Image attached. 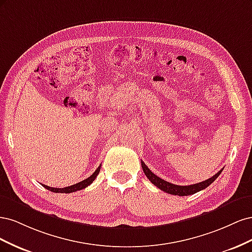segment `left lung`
<instances>
[{"label": "left lung", "mask_w": 252, "mask_h": 252, "mask_svg": "<svg viewBox=\"0 0 252 252\" xmlns=\"http://www.w3.org/2000/svg\"><path fill=\"white\" fill-rule=\"evenodd\" d=\"M142 164V168L143 171L146 175L147 179L154 184L155 186H157L158 189L163 190V191L167 192V193H170V194H174V195H181V196H184V195H190V194H193L201 191V190L205 189L206 187H208L211 183L215 182V180L219 177L220 174V172L223 171V169H220L218 173H216L213 177H211L210 179L203 181L201 183H197V184H193V185H188V186H179V185H174L171 184L169 182H166L163 179L158 178V175H156L154 172H152L148 167L145 165V163L143 161H141Z\"/></svg>", "instance_id": "8db88e82"}]
</instances>
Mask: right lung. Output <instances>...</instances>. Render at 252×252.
Here are the masks:
<instances>
[{
    "label": "right lung",
    "instance_id": "right-lung-1",
    "mask_svg": "<svg viewBox=\"0 0 252 252\" xmlns=\"http://www.w3.org/2000/svg\"><path fill=\"white\" fill-rule=\"evenodd\" d=\"M100 169H101V165L98 166L97 169L93 174H91L89 178H87L86 180L81 181V182L77 183V184L71 185V186H68V187H65V188H53V187H49L47 185H43V184L42 185H43V187H45L46 189L50 190V191L56 192V193H70V192H74V191H78V190L84 189V188H86L87 186H89L91 183H93L95 180L96 175L98 174V172H100Z\"/></svg>",
    "mask_w": 252,
    "mask_h": 252
}]
</instances>
